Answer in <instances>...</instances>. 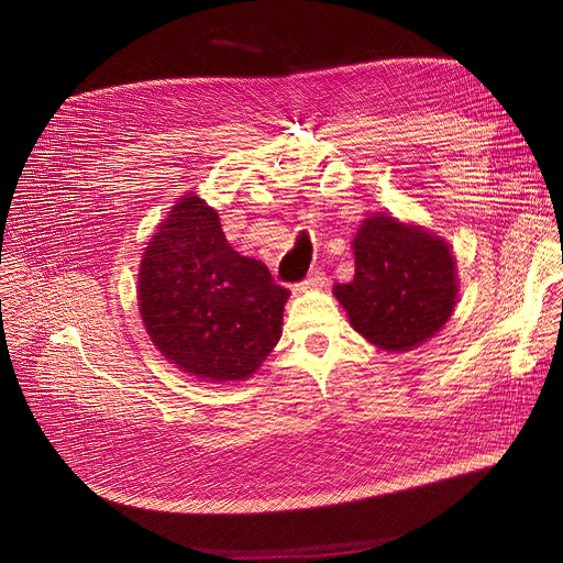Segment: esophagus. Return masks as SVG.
Here are the masks:
<instances>
[{"label":"esophagus","instance_id":"esophagus-1","mask_svg":"<svg viewBox=\"0 0 563 563\" xmlns=\"http://www.w3.org/2000/svg\"><path fill=\"white\" fill-rule=\"evenodd\" d=\"M325 284V273L323 268H312V273L299 284V290H312V288H321Z\"/></svg>","mask_w":563,"mask_h":563}]
</instances>
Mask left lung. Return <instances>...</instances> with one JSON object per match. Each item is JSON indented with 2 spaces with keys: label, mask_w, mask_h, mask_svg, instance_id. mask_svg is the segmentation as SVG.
I'll return each mask as SVG.
<instances>
[{
  "label": "left lung",
  "mask_w": 563,
  "mask_h": 563,
  "mask_svg": "<svg viewBox=\"0 0 563 563\" xmlns=\"http://www.w3.org/2000/svg\"><path fill=\"white\" fill-rule=\"evenodd\" d=\"M354 277L334 284L350 323L383 350H409L451 317L457 284L449 246L394 218L365 220L354 242Z\"/></svg>",
  "instance_id": "left-lung-1"
}]
</instances>
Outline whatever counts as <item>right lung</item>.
<instances>
[{
    "label": "right lung",
    "instance_id": "1",
    "mask_svg": "<svg viewBox=\"0 0 563 563\" xmlns=\"http://www.w3.org/2000/svg\"><path fill=\"white\" fill-rule=\"evenodd\" d=\"M288 288L233 251L218 211L183 198L145 249L139 306L154 345L209 380L249 378L282 336Z\"/></svg>",
    "mask_w": 563,
    "mask_h": 563
}]
</instances>
